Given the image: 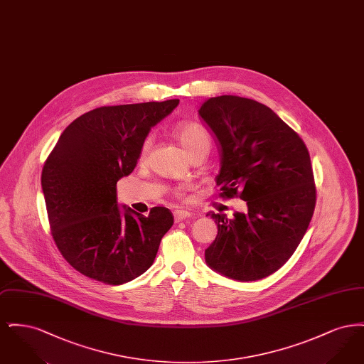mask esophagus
<instances>
[{"mask_svg": "<svg viewBox=\"0 0 364 364\" xmlns=\"http://www.w3.org/2000/svg\"><path fill=\"white\" fill-rule=\"evenodd\" d=\"M173 215L176 223H180V221H184V220L191 218L190 211H186V210H176L173 213Z\"/></svg>", "mask_w": 364, "mask_h": 364, "instance_id": "34e87169", "label": "esophagus"}]
</instances>
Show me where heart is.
I'll list each match as a JSON object with an SVG mask.
<instances>
[{"label": "heart", "mask_w": 364, "mask_h": 364, "mask_svg": "<svg viewBox=\"0 0 364 364\" xmlns=\"http://www.w3.org/2000/svg\"><path fill=\"white\" fill-rule=\"evenodd\" d=\"M176 136L190 156L200 150H208V149H210V136H208L206 129L198 124L183 122V124L177 125ZM149 147H150V140L147 139L143 144V150H141L143 156H146V153L149 151ZM180 192L181 190L177 191V193H180Z\"/></svg>", "instance_id": "heart-1"}]
</instances>
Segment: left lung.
I'll list each match as a JSON object with an SVG mask.
<instances>
[{"mask_svg": "<svg viewBox=\"0 0 364 364\" xmlns=\"http://www.w3.org/2000/svg\"><path fill=\"white\" fill-rule=\"evenodd\" d=\"M218 146L223 198L240 196L233 220L208 213L218 228L205 251L214 272L236 281L267 277L292 257L310 225L316 191L304 141L277 114L236 95L208 98L198 110Z\"/></svg>", "mask_w": 364, "mask_h": 364, "instance_id": "obj_1", "label": "left lung"}]
</instances>
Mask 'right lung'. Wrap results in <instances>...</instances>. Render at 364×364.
I'll use <instances>...</instances> for the list:
<instances>
[{"label":"right lung","mask_w":364,"mask_h":364,"mask_svg":"<svg viewBox=\"0 0 364 364\" xmlns=\"http://www.w3.org/2000/svg\"><path fill=\"white\" fill-rule=\"evenodd\" d=\"M178 100L102 106L64 129L48 156L41 184L53 239L73 269L120 285L143 274L173 225L166 208L149 217L117 203V181L132 173L150 129Z\"/></svg>","instance_id":"obj_1"}]
</instances>
